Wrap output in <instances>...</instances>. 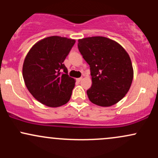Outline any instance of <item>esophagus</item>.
Returning a JSON list of instances; mask_svg holds the SVG:
<instances>
[{
  "label": "esophagus",
  "mask_w": 158,
  "mask_h": 158,
  "mask_svg": "<svg viewBox=\"0 0 158 158\" xmlns=\"http://www.w3.org/2000/svg\"><path fill=\"white\" fill-rule=\"evenodd\" d=\"M77 81H81V80H82V78L80 77V78H78V79H77Z\"/></svg>",
  "instance_id": "1"
}]
</instances>
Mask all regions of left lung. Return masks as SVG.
<instances>
[{"instance_id":"8db88e82","label":"left lung","mask_w":158,"mask_h":158,"mask_svg":"<svg viewBox=\"0 0 158 158\" xmlns=\"http://www.w3.org/2000/svg\"><path fill=\"white\" fill-rule=\"evenodd\" d=\"M78 48L89 64L91 87L87 90L90 101L99 106H111L128 93L133 80V68L125 49L102 36L79 39Z\"/></svg>"}]
</instances>
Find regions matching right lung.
I'll use <instances>...</instances> for the list:
<instances>
[{
	"label": "right lung",
	"mask_w": 158,
	"mask_h": 158,
	"mask_svg": "<svg viewBox=\"0 0 158 158\" xmlns=\"http://www.w3.org/2000/svg\"><path fill=\"white\" fill-rule=\"evenodd\" d=\"M76 41L50 36L30 49L23 64V78L30 94L45 106L59 107L70 100L75 79L63 64Z\"/></svg>",
	"instance_id": "add662e5"
}]
</instances>
